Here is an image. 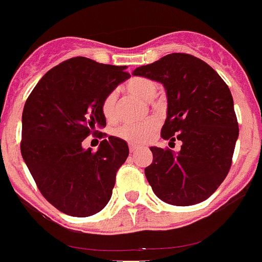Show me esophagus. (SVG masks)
<instances>
[{
    "mask_svg": "<svg viewBox=\"0 0 262 262\" xmlns=\"http://www.w3.org/2000/svg\"><path fill=\"white\" fill-rule=\"evenodd\" d=\"M129 151H130V154H134V152L138 151V147H136V146H133V144H130V146H129Z\"/></svg>",
    "mask_w": 262,
    "mask_h": 262,
    "instance_id": "1",
    "label": "esophagus"
}]
</instances>
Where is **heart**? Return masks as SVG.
Returning a JSON list of instances; mask_svg holds the SVG:
<instances>
[{"mask_svg":"<svg viewBox=\"0 0 262 262\" xmlns=\"http://www.w3.org/2000/svg\"><path fill=\"white\" fill-rule=\"evenodd\" d=\"M125 90L130 95L137 96L142 100H152L157 92V85L154 80L147 78H133L125 84ZM116 93L110 92L102 101L101 110L103 116L113 120L116 116ZM159 126V121L151 118L139 123H125L116 129V136L132 144H142L155 133Z\"/></svg>","mask_w":262,"mask_h":262,"instance_id":"heart-1","label":"heart"}]
</instances>
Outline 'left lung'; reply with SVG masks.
I'll return each instance as SVG.
<instances>
[{
    "label": "left lung",
    "instance_id": "obj_1",
    "mask_svg": "<svg viewBox=\"0 0 262 262\" xmlns=\"http://www.w3.org/2000/svg\"><path fill=\"white\" fill-rule=\"evenodd\" d=\"M133 75L164 85L167 116L161 137L182 142L177 154L149 148L154 160L144 174L152 190L175 206L205 201L229 172L239 134L229 88L210 65L188 53H170Z\"/></svg>",
    "mask_w": 262,
    "mask_h": 262
}]
</instances>
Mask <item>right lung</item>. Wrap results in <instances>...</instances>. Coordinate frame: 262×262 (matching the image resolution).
I'll return each mask as SVG.
<instances>
[{
    "label": "right lung",
    "mask_w": 262,
    "mask_h": 262,
    "mask_svg": "<svg viewBox=\"0 0 262 262\" xmlns=\"http://www.w3.org/2000/svg\"><path fill=\"white\" fill-rule=\"evenodd\" d=\"M125 69L69 58L46 73L25 102L21 156L43 197L63 214L91 216L110 201L128 144L110 136L92 152L82 142L106 125L101 105L130 77Z\"/></svg>",
    "instance_id": "add662e5"
}]
</instances>
